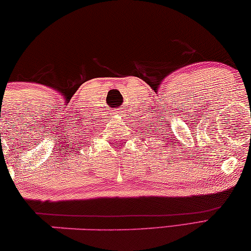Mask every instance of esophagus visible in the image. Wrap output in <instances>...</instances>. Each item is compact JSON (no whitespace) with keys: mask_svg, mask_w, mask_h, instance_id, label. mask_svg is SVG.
<instances>
[{"mask_svg":"<svg viewBox=\"0 0 251 251\" xmlns=\"http://www.w3.org/2000/svg\"><path fill=\"white\" fill-rule=\"evenodd\" d=\"M122 109H123V108H122ZM111 115H113L114 117L116 116V117L121 119V118L123 117V115H124V114H123V111H122V110H119V109H114V110H113V113H111Z\"/></svg>","mask_w":251,"mask_h":251,"instance_id":"esophagus-1","label":"esophagus"}]
</instances>
